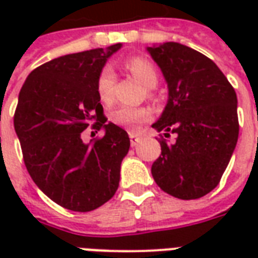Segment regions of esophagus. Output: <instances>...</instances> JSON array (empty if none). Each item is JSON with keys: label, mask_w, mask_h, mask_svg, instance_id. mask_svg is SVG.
I'll use <instances>...</instances> for the list:
<instances>
[{"label": "esophagus", "mask_w": 258, "mask_h": 258, "mask_svg": "<svg viewBox=\"0 0 258 258\" xmlns=\"http://www.w3.org/2000/svg\"><path fill=\"white\" fill-rule=\"evenodd\" d=\"M130 142H131V146H137L140 144L141 135L137 134V133H130Z\"/></svg>", "instance_id": "1"}]
</instances>
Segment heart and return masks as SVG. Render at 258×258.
I'll return each mask as SVG.
<instances>
[{"mask_svg":"<svg viewBox=\"0 0 258 258\" xmlns=\"http://www.w3.org/2000/svg\"><path fill=\"white\" fill-rule=\"evenodd\" d=\"M130 73L140 81L148 90L155 88L159 81L157 72L155 66L144 58L130 59L125 63ZM114 70L112 66H105L96 80V92L99 99L105 103L113 102V88H114ZM152 110L149 107H133V106H117L110 112V120L113 124L125 127V128H137L138 125L145 123L152 118Z\"/></svg>","mask_w":258,"mask_h":258,"instance_id":"b5f03b06","label":"heart"}]
</instances>
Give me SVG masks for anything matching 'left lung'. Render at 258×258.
I'll return each mask as SVG.
<instances>
[{
	"instance_id": "left-lung-1",
	"label": "left lung",
	"mask_w": 258,
	"mask_h": 258,
	"mask_svg": "<svg viewBox=\"0 0 258 258\" xmlns=\"http://www.w3.org/2000/svg\"><path fill=\"white\" fill-rule=\"evenodd\" d=\"M167 83L168 99L152 127L177 134L160 141L152 164L160 189L182 200L199 199L220 184L238 142V98L211 59L179 42L148 47Z\"/></svg>"
}]
</instances>
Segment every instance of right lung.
I'll return each instance as SVG.
<instances>
[{
	"label": "right lung",
	"mask_w": 258,
	"mask_h": 258,
	"mask_svg": "<svg viewBox=\"0 0 258 258\" xmlns=\"http://www.w3.org/2000/svg\"><path fill=\"white\" fill-rule=\"evenodd\" d=\"M121 44L69 53L34 69L19 92L14 125L26 168L40 189L68 210L91 211L112 199L128 153L127 131L106 123L96 80ZM92 121L104 131L85 144Z\"/></svg>",
	"instance_id": "add662e5"
}]
</instances>
